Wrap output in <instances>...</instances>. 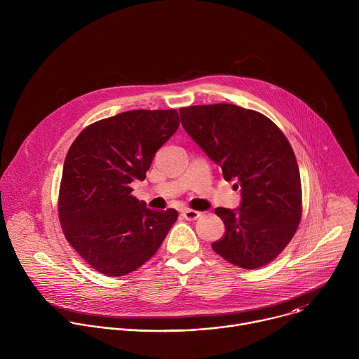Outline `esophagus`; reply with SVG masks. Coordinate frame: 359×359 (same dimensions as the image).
<instances>
[{
  "label": "esophagus",
  "mask_w": 359,
  "mask_h": 359,
  "mask_svg": "<svg viewBox=\"0 0 359 359\" xmlns=\"http://www.w3.org/2000/svg\"><path fill=\"white\" fill-rule=\"evenodd\" d=\"M182 215H183V217H184L186 220H197V219L201 216L200 212H196V210H191V209L183 210Z\"/></svg>",
  "instance_id": "esophagus-1"
}]
</instances>
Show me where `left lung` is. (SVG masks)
Returning a JSON list of instances; mask_svg holds the SVG:
<instances>
[{"label": "left lung", "mask_w": 359, "mask_h": 359, "mask_svg": "<svg viewBox=\"0 0 359 359\" xmlns=\"http://www.w3.org/2000/svg\"><path fill=\"white\" fill-rule=\"evenodd\" d=\"M180 121L224 179L241 189L238 209L215 210L226 233L213 250L245 270L267 266L291 241L302 213L299 170L288 139L263 114L230 104L180 108Z\"/></svg>", "instance_id": "obj_1"}]
</instances>
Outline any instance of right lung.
<instances>
[{"label": "right lung", "mask_w": 359, "mask_h": 359, "mask_svg": "<svg viewBox=\"0 0 359 359\" xmlns=\"http://www.w3.org/2000/svg\"><path fill=\"white\" fill-rule=\"evenodd\" d=\"M179 114L129 111L86 126L62 170L58 215L68 243L97 273L121 277L159 250L177 212H155L132 196L158 149L177 130Z\"/></svg>", "instance_id": "obj_1"}]
</instances>
